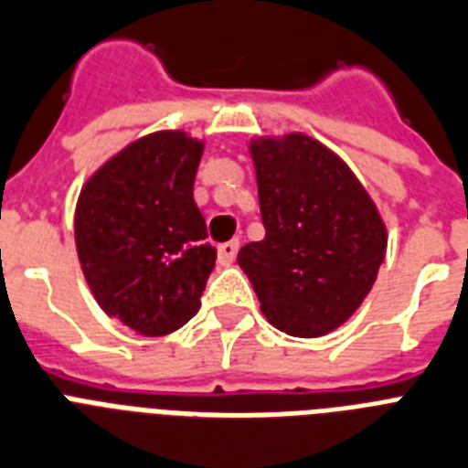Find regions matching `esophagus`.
<instances>
[{"mask_svg": "<svg viewBox=\"0 0 468 468\" xmlns=\"http://www.w3.org/2000/svg\"><path fill=\"white\" fill-rule=\"evenodd\" d=\"M240 250V242L238 240H228L223 245H218V261H221L223 267H230L235 261V254Z\"/></svg>", "mask_w": 468, "mask_h": 468, "instance_id": "34e87169", "label": "esophagus"}]
</instances>
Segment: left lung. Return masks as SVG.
Segmentation results:
<instances>
[{"label":"left lung","mask_w":468,"mask_h":468,"mask_svg":"<svg viewBox=\"0 0 468 468\" xmlns=\"http://www.w3.org/2000/svg\"><path fill=\"white\" fill-rule=\"evenodd\" d=\"M264 240L238 252L261 314L317 339L367 298L387 254V226L348 163L305 132L252 136Z\"/></svg>","instance_id":"obj_1"}]
</instances>
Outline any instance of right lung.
<instances>
[{
	"label": "right lung",
	"mask_w": 468,
	"mask_h": 468,
	"mask_svg": "<svg viewBox=\"0 0 468 468\" xmlns=\"http://www.w3.org/2000/svg\"><path fill=\"white\" fill-rule=\"evenodd\" d=\"M201 154L204 139L158 129L110 155L76 199L83 279L102 313L142 336L187 324L216 264L195 204Z\"/></svg>",
	"instance_id": "1"
}]
</instances>
